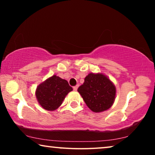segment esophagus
<instances>
[{
    "label": "esophagus",
    "instance_id": "esophagus-1",
    "mask_svg": "<svg viewBox=\"0 0 155 155\" xmlns=\"http://www.w3.org/2000/svg\"><path fill=\"white\" fill-rule=\"evenodd\" d=\"M78 85H75V86H74V87H73V90H75V91H77V90H78Z\"/></svg>",
    "mask_w": 155,
    "mask_h": 155
}]
</instances>
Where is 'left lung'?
Segmentation results:
<instances>
[{
	"mask_svg": "<svg viewBox=\"0 0 155 155\" xmlns=\"http://www.w3.org/2000/svg\"><path fill=\"white\" fill-rule=\"evenodd\" d=\"M78 91L87 106L96 113L109 109L116 97L115 86L102 74H89Z\"/></svg>",
	"mask_w": 155,
	"mask_h": 155,
	"instance_id": "1",
	"label": "left lung"
}]
</instances>
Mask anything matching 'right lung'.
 Instances as JSON below:
<instances>
[{"label":"right lung","mask_w":155,"mask_h":155,"mask_svg":"<svg viewBox=\"0 0 155 155\" xmlns=\"http://www.w3.org/2000/svg\"><path fill=\"white\" fill-rule=\"evenodd\" d=\"M72 90L66 80L54 75L38 86L36 97L44 109L54 111L60 107L68 93Z\"/></svg>","instance_id":"right-lung-1"}]
</instances>
